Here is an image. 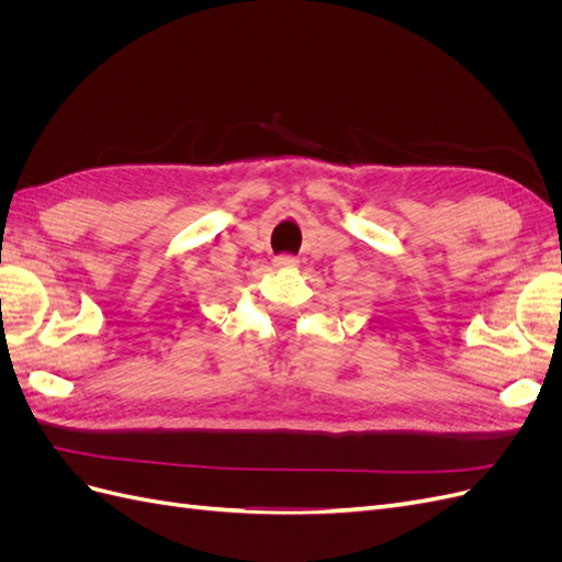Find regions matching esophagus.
I'll list each match as a JSON object with an SVG mask.
<instances>
[{"instance_id":"34e87169","label":"esophagus","mask_w":562,"mask_h":562,"mask_svg":"<svg viewBox=\"0 0 562 562\" xmlns=\"http://www.w3.org/2000/svg\"><path fill=\"white\" fill-rule=\"evenodd\" d=\"M295 265H297V258H295V255H277V258H274V267H279V269L295 267Z\"/></svg>"}]
</instances>
